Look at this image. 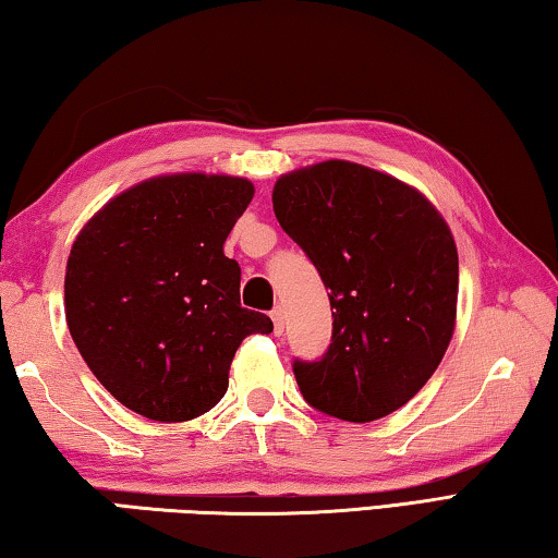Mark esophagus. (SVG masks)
Segmentation results:
<instances>
[{"mask_svg": "<svg viewBox=\"0 0 558 558\" xmlns=\"http://www.w3.org/2000/svg\"><path fill=\"white\" fill-rule=\"evenodd\" d=\"M270 317H272V329H276V335L280 337L286 332V313H282V307H276L270 313Z\"/></svg>", "mask_w": 558, "mask_h": 558, "instance_id": "34e87169", "label": "esophagus"}]
</instances>
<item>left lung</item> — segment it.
Wrapping results in <instances>:
<instances>
[{"instance_id":"obj_1","label":"left lung","mask_w":558,"mask_h":558,"mask_svg":"<svg viewBox=\"0 0 558 558\" xmlns=\"http://www.w3.org/2000/svg\"><path fill=\"white\" fill-rule=\"evenodd\" d=\"M272 211L332 307L327 352L292 362L302 399L352 423L401 409L438 369L456 327L448 223L409 184L344 159L280 177Z\"/></svg>"}]
</instances>
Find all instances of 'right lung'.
<instances>
[{
  "label": "right lung",
  "instance_id": "obj_1",
  "mask_svg": "<svg viewBox=\"0 0 558 558\" xmlns=\"http://www.w3.org/2000/svg\"><path fill=\"white\" fill-rule=\"evenodd\" d=\"M253 199L241 177L172 174L122 192L86 223L65 266V323L90 372L130 411L179 423L214 409L248 335L241 268L223 256Z\"/></svg>",
  "mask_w": 558,
  "mask_h": 558
}]
</instances>
